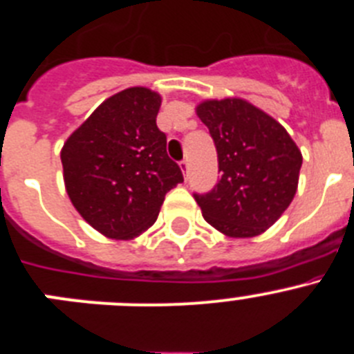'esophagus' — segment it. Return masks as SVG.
<instances>
[{"mask_svg":"<svg viewBox=\"0 0 354 354\" xmlns=\"http://www.w3.org/2000/svg\"><path fill=\"white\" fill-rule=\"evenodd\" d=\"M179 167H180V170H183L184 177H186V175H187V168H189V162H187V161H180Z\"/></svg>","mask_w":354,"mask_h":354,"instance_id":"obj_1","label":"esophagus"}]
</instances>
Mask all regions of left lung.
I'll return each instance as SVG.
<instances>
[{"label": "left lung", "mask_w": 354, "mask_h": 354, "mask_svg": "<svg viewBox=\"0 0 354 354\" xmlns=\"http://www.w3.org/2000/svg\"><path fill=\"white\" fill-rule=\"evenodd\" d=\"M196 115L211 133L221 179L195 195L209 225L236 239L261 236L298 189L303 156L286 127L239 97L207 99Z\"/></svg>", "instance_id": "left-lung-1"}]
</instances>
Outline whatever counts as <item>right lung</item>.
<instances>
[{"mask_svg": "<svg viewBox=\"0 0 354 354\" xmlns=\"http://www.w3.org/2000/svg\"><path fill=\"white\" fill-rule=\"evenodd\" d=\"M161 95L131 86L108 97L64 143L65 189L81 218L109 239H134L156 223L165 195L183 183L156 126Z\"/></svg>", "mask_w": 354, "mask_h": 354, "instance_id": "right-lung-1", "label": "right lung"}]
</instances>
